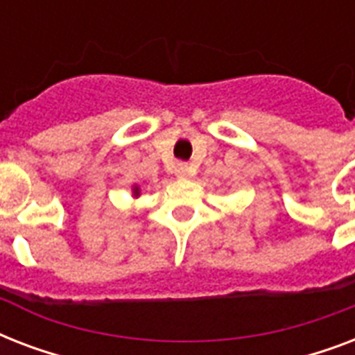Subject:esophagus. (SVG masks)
<instances>
[{
  "label": "esophagus",
  "mask_w": 355,
  "mask_h": 355,
  "mask_svg": "<svg viewBox=\"0 0 355 355\" xmlns=\"http://www.w3.org/2000/svg\"><path fill=\"white\" fill-rule=\"evenodd\" d=\"M177 175L178 177H189L191 175V169H189L188 164H184V162H180V164H177Z\"/></svg>",
  "instance_id": "esophagus-1"
}]
</instances>
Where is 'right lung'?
<instances>
[{
	"label": "right lung",
	"instance_id": "1",
	"mask_svg": "<svg viewBox=\"0 0 355 355\" xmlns=\"http://www.w3.org/2000/svg\"><path fill=\"white\" fill-rule=\"evenodd\" d=\"M134 193H136V195H138V188H136V191H134Z\"/></svg>",
	"mask_w": 355,
	"mask_h": 355
}]
</instances>
